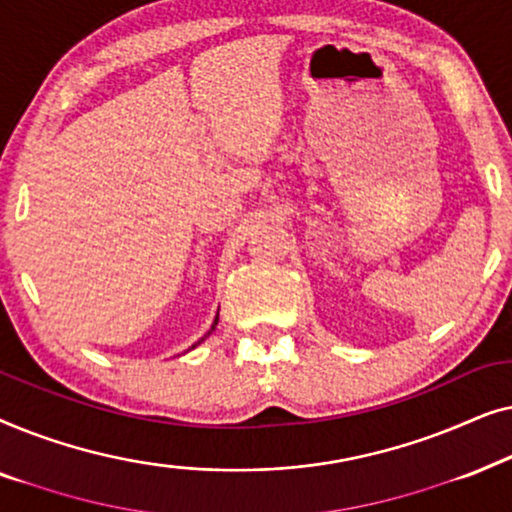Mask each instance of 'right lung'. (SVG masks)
Returning <instances> with one entry per match:
<instances>
[{"label": "right lung", "instance_id": "right-lung-1", "mask_svg": "<svg viewBox=\"0 0 512 512\" xmlns=\"http://www.w3.org/2000/svg\"><path fill=\"white\" fill-rule=\"evenodd\" d=\"M216 324H219V314H216V319H214V324H212V328H209V331H207V335H209V333H212V331H214V328H216ZM207 335H205V338H207ZM205 338H200V340H198V342H195V345H200V342H202V340H205ZM195 345H193V347H195Z\"/></svg>", "mask_w": 512, "mask_h": 512}]
</instances>
